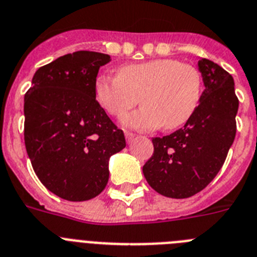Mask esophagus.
Masks as SVG:
<instances>
[{
	"label": "esophagus",
	"mask_w": 257,
	"mask_h": 257,
	"mask_svg": "<svg viewBox=\"0 0 257 257\" xmlns=\"http://www.w3.org/2000/svg\"><path fill=\"white\" fill-rule=\"evenodd\" d=\"M125 138H126V142L131 144V142L136 138V135L135 133H132V132H125Z\"/></svg>",
	"instance_id": "34e87169"
}]
</instances>
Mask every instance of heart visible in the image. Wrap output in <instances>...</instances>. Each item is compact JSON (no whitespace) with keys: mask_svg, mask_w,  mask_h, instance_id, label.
<instances>
[{"mask_svg":"<svg viewBox=\"0 0 257 257\" xmlns=\"http://www.w3.org/2000/svg\"><path fill=\"white\" fill-rule=\"evenodd\" d=\"M202 89L200 71L172 58L126 64L117 76L102 73L94 80L98 104L113 117L125 115L140 101L144 107L121 120L122 125L137 131L185 125L199 106Z\"/></svg>","mask_w":257,"mask_h":257,"instance_id":"1","label":"heart"}]
</instances>
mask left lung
Here are the masks:
<instances>
[{"instance_id": "8db88e82", "label": "left lung", "mask_w": 257, "mask_h": 257, "mask_svg": "<svg viewBox=\"0 0 257 257\" xmlns=\"http://www.w3.org/2000/svg\"><path fill=\"white\" fill-rule=\"evenodd\" d=\"M198 66L206 86L199 106L184 128L153 138L154 154L142 168L156 193L176 199L195 195L216 177L236 133L233 77L206 58Z\"/></svg>"}]
</instances>
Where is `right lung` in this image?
I'll return each instance as SVG.
<instances>
[{
  "label": "right lung",
  "mask_w": 257,
  "mask_h": 257,
  "mask_svg": "<svg viewBox=\"0 0 257 257\" xmlns=\"http://www.w3.org/2000/svg\"><path fill=\"white\" fill-rule=\"evenodd\" d=\"M110 55L75 51L40 67L24 95V142L33 171L51 193L84 202L108 182V160L125 137L98 104L94 80Z\"/></svg>",
  "instance_id": "obj_1"
}]
</instances>
